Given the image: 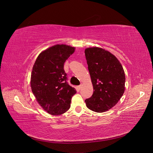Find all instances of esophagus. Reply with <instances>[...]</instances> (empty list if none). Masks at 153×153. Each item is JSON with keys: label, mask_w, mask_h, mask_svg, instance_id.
Segmentation results:
<instances>
[{"label": "esophagus", "mask_w": 153, "mask_h": 153, "mask_svg": "<svg viewBox=\"0 0 153 153\" xmlns=\"http://www.w3.org/2000/svg\"><path fill=\"white\" fill-rule=\"evenodd\" d=\"M82 85H79L78 87V89H81V88H82Z\"/></svg>", "instance_id": "1"}]
</instances>
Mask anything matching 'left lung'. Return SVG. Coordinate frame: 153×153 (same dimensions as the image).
Listing matches in <instances>:
<instances>
[{
    "mask_svg": "<svg viewBox=\"0 0 153 153\" xmlns=\"http://www.w3.org/2000/svg\"><path fill=\"white\" fill-rule=\"evenodd\" d=\"M85 55L93 86V94L85 100L87 107L95 112H105L116 105L125 91L123 66L112 53L99 47H89Z\"/></svg>",
    "mask_w": 153,
    "mask_h": 153,
    "instance_id": "obj_1",
    "label": "left lung"
}]
</instances>
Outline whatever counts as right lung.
Returning a JSON list of instances; mask_svg holds the SVG:
<instances>
[{
    "mask_svg": "<svg viewBox=\"0 0 153 153\" xmlns=\"http://www.w3.org/2000/svg\"><path fill=\"white\" fill-rule=\"evenodd\" d=\"M75 50L66 45H55L41 52L31 72L30 87L36 101L52 115H61L69 109L75 88L68 84L64 64Z\"/></svg>",
    "mask_w": 153,
    "mask_h": 153,
    "instance_id": "add662e5",
    "label": "right lung"
}]
</instances>
